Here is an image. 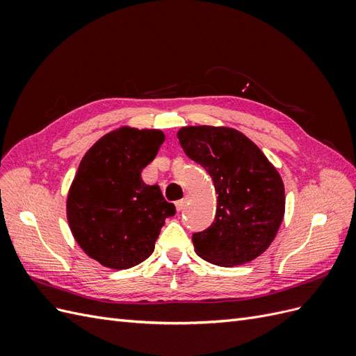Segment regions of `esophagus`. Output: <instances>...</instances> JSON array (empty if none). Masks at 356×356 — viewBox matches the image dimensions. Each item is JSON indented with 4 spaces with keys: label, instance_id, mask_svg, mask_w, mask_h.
I'll return each mask as SVG.
<instances>
[{
    "label": "esophagus",
    "instance_id": "1",
    "mask_svg": "<svg viewBox=\"0 0 356 356\" xmlns=\"http://www.w3.org/2000/svg\"><path fill=\"white\" fill-rule=\"evenodd\" d=\"M187 200H188V197H184V199H181V200H178L177 203H175V207H177V211H182L186 208V204H187Z\"/></svg>",
    "mask_w": 356,
    "mask_h": 356
}]
</instances>
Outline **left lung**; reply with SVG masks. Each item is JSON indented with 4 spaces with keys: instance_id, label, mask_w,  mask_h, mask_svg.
I'll return each mask as SVG.
<instances>
[{
    "instance_id": "1",
    "label": "left lung",
    "mask_w": 356,
    "mask_h": 356,
    "mask_svg": "<svg viewBox=\"0 0 356 356\" xmlns=\"http://www.w3.org/2000/svg\"><path fill=\"white\" fill-rule=\"evenodd\" d=\"M184 153L207 169L218 195L211 227L193 234L196 254L233 267L261 255L281 227L285 188L276 168L250 138L232 127L178 131Z\"/></svg>"
}]
</instances>
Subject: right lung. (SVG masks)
<instances>
[{
  "label": "right lung",
  "mask_w": 356,
  "mask_h": 356,
  "mask_svg": "<svg viewBox=\"0 0 356 356\" xmlns=\"http://www.w3.org/2000/svg\"><path fill=\"white\" fill-rule=\"evenodd\" d=\"M163 141L161 131L124 126L102 136L80 161L67 218L81 250L105 267L123 270L147 260L165 220L175 215L160 187L141 178Z\"/></svg>",
  "instance_id": "1"
}]
</instances>
